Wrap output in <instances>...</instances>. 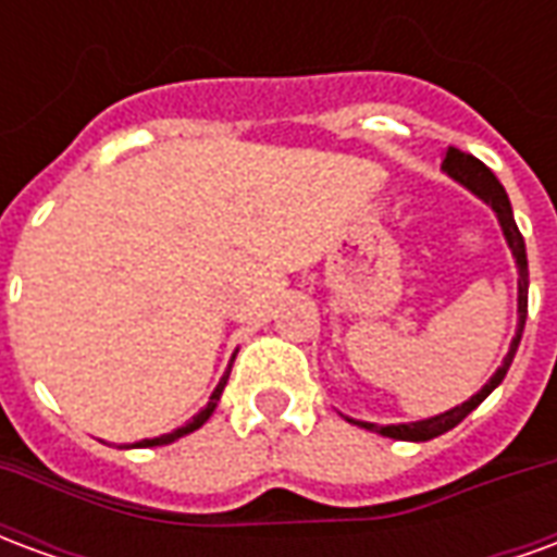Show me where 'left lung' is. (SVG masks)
Segmentation results:
<instances>
[{
  "mask_svg": "<svg viewBox=\"0 0 557 557\" xmlns=\"http://www.w3.org/2000/svg\"><path fill=\"white\" fill-rule=\"evenodd\" d=\"M442 170L447 172L454 182H459L462 187H468V190L478 196V199H483V202H486V206L495 211L498 223H502V232H504V238H507V247L513 250L516 268H519V327H516V337H513V343H510V351H507V358L502 361V367H498L490 382L480 387L474 397L466 399L462 406H456V409H450V411H442V414H435V418L414 420V423H391V426H379V423H367V420L346 418L349 423H358V426H363V430L379 432V435H387V438H399V442H430V438H435V435L454 430L459 420H466L471 411L478 409L480 403L490 397L495 387L502 385L504 375H507V370H510L516 349H519V339H522V327H525V315H528L525 242H522V232H519V226H516L513 208H510L507 190H504L502 182L492 175V170L486 166V163H480L478 158H471V154L459 151V148H447Z\"/></svg>",
  "mask_w": 557,
  "mask_h": 557,
  "instance_id": "8db88e82",
  "label": "left lung"
}]
</instances>
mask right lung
<instances>
[{"instance_id":"1","label":"right lung","mask_w":557,"mask_h":557,"mask_svg":"<svg viewBox=\"0 0 557 557\" xmlns=\"http://www.w3.org/2000/svg\"><path fill=\"white\" fill-rule=\"evenodd\" d=\"M232 361H235V358H232ZM226 379H230V370H226V375L220 379V385L214 387V394L208 397V406H206V409L199 411V414H196L194 420H187L184 426H178V430L166 432V435H158V438H143V442L131 444V447H160V444H172V442H175V438H182V435H187V432L199 430V426H202V423H206V420L211 418V411L218 409L220 394H223V387H226Z\"/></svg>"}]
</instances>
